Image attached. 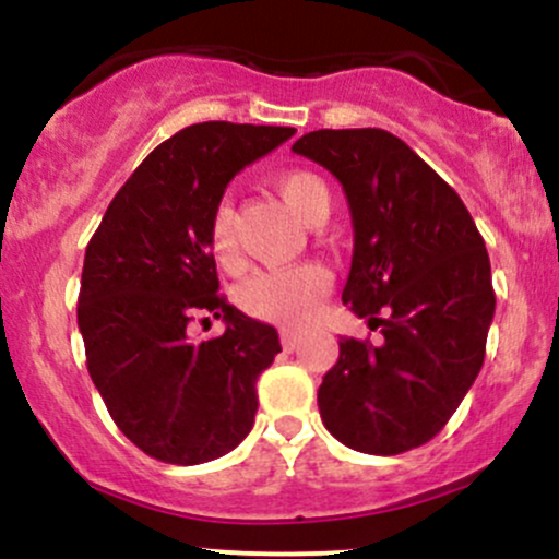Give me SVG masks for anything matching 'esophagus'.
Masks as SVG:
<instances>
[{
    "instance_id": "obj_1",
    "label": "esophagus",
    "mask_w": 559,
    "mask_h": 559,
    "mask_svg": "<svg viewBox=\"0 0 559 559\" xmlns=\"http://www.w3.org/2000/svg\"><path fill=\"white\" fill-rule=\"evenodd\" d=\"M281 344H284V349H286V352H294V349H297V344H299L297 331H292V329H281Z\"/></svg>"
}]
</instances>
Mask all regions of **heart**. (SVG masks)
Segmentation results:
<instances>
[{"label": "heart", "instance_id": "obj_1", "mask_svg": "<svg viewBox=\"0 0 559 559\" xmlns=\"http://www.w3.org/2000/svg\"><path fill=\"white\" fill-rule=\"evenodd\" d=\"M273 189L284 199L301 223L312 226L331 213V191L320 176L310 170H288L273 178ZM210 249L221 265H230L236 258L234 210L221 204L210 226ZM331 275L323 265L305 262L294 267L254 273L239 288V301L252 318L278 325H301L318 310V301L329 292Z\"/></svg>", "mask_w": 559, "mask_h": 559}]
</instances>
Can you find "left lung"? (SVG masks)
I'll return each instance as SVG.
<instances>
[{
    "mask_svg": "<svg viewBox=\"0 0 559 559\" xmlns=\"http://www.w3.org/2000/svg\"><path fill=\"white\" fill-rule=\"evenodd\" d=\"M292 152L342 183L355 228L342 299L383 333L381 346L338 342L318 389L320 418L365 454L426 444L484 365L497 305L486 243L457 191L394 133L323 128Z\"/></svg>",
    "mask_w": 559,
    "mask_h": 559,
    "instance_id": "8db88e82",
    "label": "left lung"
}]
</instances>
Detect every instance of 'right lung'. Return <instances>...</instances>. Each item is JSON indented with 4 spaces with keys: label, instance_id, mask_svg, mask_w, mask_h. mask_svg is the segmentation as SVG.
I'll use <instances>...</instances> for the list:
<instances>
[{
    "label": "right lung",
    "instance_id": "add662e5",
    "mask_svg": "<svg viewBox=\"0 0 559 559\" xmlns=\"http://www.w3.org/2000/svg\"><path fill=\"white\" fill-rule=\"evenodd\" d=\"M294 133L226 120L183 128L133 170L88 241L86 368L115 426L150 457L210 463L252 431L258 378L281 342L217 294L210 226L230 178ZM197 311L223 317L227 331L191 343Z\"/></svg>",
    "mask_w": 559,
    "mask_h": 559
}]
</instances>
